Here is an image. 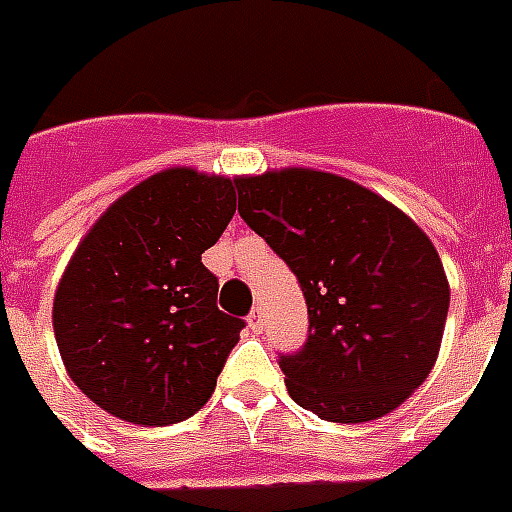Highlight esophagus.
<instances>
[{
	"label": "esophagus",
	"mask_w": 512,
	"mask_h": 512,
	"mask_svg": "<svg viewBox=\"0 0 512 512\" xmlns=\"http://www.w3.org/2000/svg\"><path fill=\"white\" fill-rule=\"evenodd\" d=\"M248 326H251L253 332H261V329H264V313H261L259 307H253L251 315H248Z\"/></svg>",
	"instance_id": "34e87169"
}]
</instances>
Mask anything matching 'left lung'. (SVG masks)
I'll list each match as a JSON object with an SVG mask.
<instances>
[{"label":"left lung","mask_w":512,"mask_h":512,"mask_svg":"<svg viewBox=\"0 0 512 512\" xmlns=\"http://www.w3.org/2000/svg\"><path fill=\"white\" fill-rule=\"evenodd\" d=\"M237 194L242 221L305 294V345L278 359L291 399L334 424L402 405L432 372L451 302L432 240L375 191L329 172L237 178Z\"/></svg>","instance_id":"1"}]
</instances>
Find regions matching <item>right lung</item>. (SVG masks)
Returning <instances> with one entry per match:
<instances>
[{"mask_svg": "<svg viewBox=\"0 0 512 512\" xmlns=\"http://www.w3.org/2000/svg\"><path fill=\"white\" fill-rule=\"evenodd\" d=\"M237 180L172 167L115 199L80 240L53 299L69 378L142 426L178 424L213 394L242 318L218 310L202 264L237 210Z\"/></svg>", "mask_w": 512, "mask_h": 512, "instance_id": "1", "label": "right lung"}]
</instances>
